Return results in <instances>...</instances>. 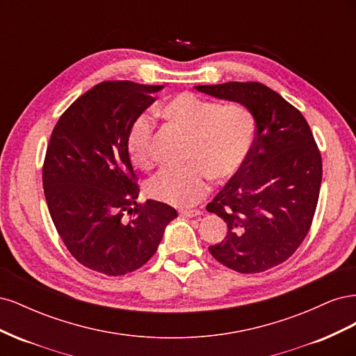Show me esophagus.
<instances>
[{"instance_id": "esophagus-1", "label": "esophagus", "mask_w": 356, "mask_h": 356, "mask_svg": "<svg viewBox=\"0 0 356 356\" xmlns=\"http://www.w3.org/2000/svg\"><path fill=\"white\" fill-rule=\"evenodd\" d=\"M179 213L182 215V217L193 218V217H197V215H200L202 211H199V209H191V211H181Z\"/></svg>"}]
</instances>
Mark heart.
<instances>
[{
    "instance_id": "heart-1",
    "label": "heart",
    "mask_w": 356,
    "mask_h": 356,
    "mask_svg": "<svg viewBox=\"0 0 356 356\" xmlns=\"http://www.w3.org/2000/svg\"><path fill=\"white\" fill-rule=\"evenodd\" d=\"M159 114L187 135L186 161L181 169H163L147 184L154 200L188 208L208 195L209 178L229 182L245 166L255 141L254 113L241 102L220 104L191 92L172 96ZM153 120L143 114L127 131L126 149L139 169L153 166Z\"/></svg>"
}]
</instances>
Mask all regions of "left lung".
Instances as JSON below:
<instances>
[{"instance_id":"left-lung-1","label":"left lung","mask_w":356,"mask_h":356,"mask_svg":"<svg viewBox=\"0 0 356 356\" xmlns=\"http://www.w3.org/2000/svg\"><path fill=\"white\" fill-rule=\"evenodd\" d=\"M195 88L246 105L257 122L245 166L207 204L227 224V236L209 252L239 273L268 270L297 251L314 221L322 181L314 134L303 114L263 83Z\"/></svg>"}]
</instances>
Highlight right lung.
Masks as SVG:
<instances>
[{
  "instance_id": "add662e5",
  "label": "right lung",
  "mask_w": 356,
  "mask_h": 356,
  "mask_svg": "<svg viewBox=\"0 0 356 356\" xmlns=\"http://www.w3.org/2000/svg\"><path fill=\"white\" fill-rule=\"evenodd\" d=\"M161 86L102 81L75 99L53 129L42 165L50 217L81 266L122 276L157 251L177 211L138 202L139 186L126 149L132 122Z\"/></svg>"
}]
</instances>
